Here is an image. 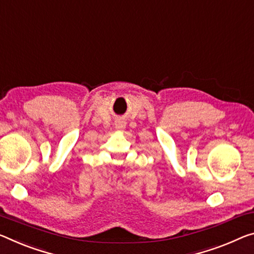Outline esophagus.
<instances>
[{"mask_svg": "<svg viewBox=\"0 0 254 254\" xmlns=\"http://www.w3.org/2000/svg\"><path fill=\"white\" fill-rule=\"evenodd\" d=\"M124 127H126V123H124L123 121H118V122L115 123V128H116V130L122 131Z\"/></svg>", "mask_w": 254, "mask_h": 254, "instance_id": "obj_1", "label": "esophagus"}]
</instances>
